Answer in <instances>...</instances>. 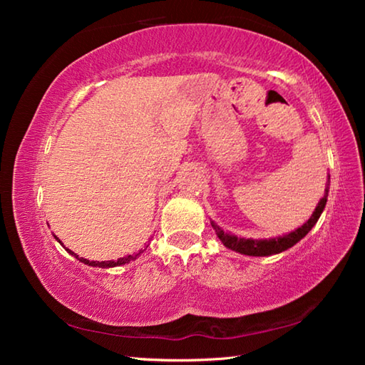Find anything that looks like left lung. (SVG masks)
Here are the masks:
<instances>
[{"label":"left lung","instance_id":"1","mask_svg":"<svg viewBox=\"0 0 365 365\" xmlns=\"http://www.w3.org/2000/svg\"><path fill=\"white\" fill-rule=\"evenodd\" d=\"M330 178V175H329ZM327 196H329V187L325 188V195L322 200L319 201V205L316 207V211L312 212L311 217L306 222L304 225H301L299 228H296L294 232H289L283 237H277V238H269V240H252V238H238L232 233H227L222 230L219 225H215L214 222H211L212 228L217 233V237L222 243H224L228 250L237 251L240 255H246V256H272V255H279V252L285 251L288 248H292L296 243L306 237V235L311 232V228L317 224V220L322 214L324 207L327 205Z\"/></svg>","mask_w":365,"mask_h":365}]
</instances>
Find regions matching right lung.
I'll use <instances>...</instances> for the list:
<instances>
[{
    "label": "right lung",
    "mask_w": 365,
    "mask_h": 365,
    "mask_svg": "<svg viewBox=\"0 0 365 365\" xmlns=\"http://www.w3.org/2000/svg\"><path fill=\"white\" fill-rule=\"evenodd\" d=\"M54 238L58 240V242L61 243V240L56 237V235H54ZM63 245V243H61ZM145 248H148V245L145 246ZM66 251L67 252H71V255L73 256V257H77L80 262H83V264H88V265H91V267H103V269H106V267H115V265H123V264H127V262H130V261H133V259H137L141 252H143L145 250L141 248L137 255H128V256H125V257H120V259H117V261H103V262H100V261H88V259H83V257H78L76 252H72L69 248H66Z\"/></svg>",
    "instance_id": "right-lung-1"
}]
</instances>
